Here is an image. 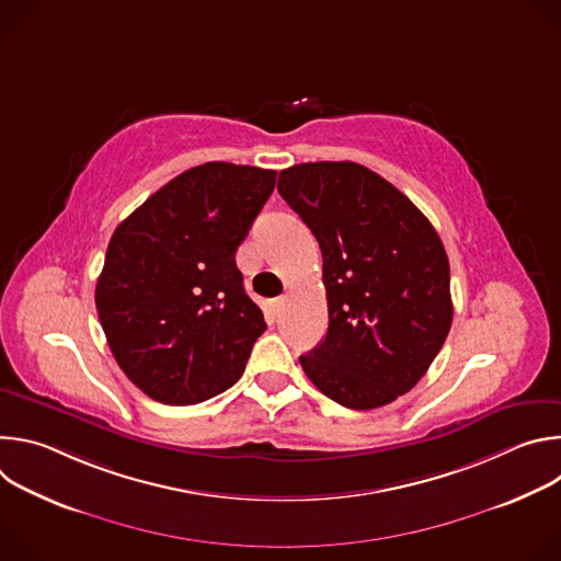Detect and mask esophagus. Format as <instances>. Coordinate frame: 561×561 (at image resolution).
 <instances>
[{
  "label": "esophagus",
  "instance_id": "1",
  "mask_svg": "<svg viewBox=\"0 0 561 561\" xmlns=\"http://www.w3.org/2000/svg\"><path fill=\"white\" fill-rule=\"evenodd\" d=\"M271 306H273V312H275V314H279V312L284 310V306H286V297H277V299H273V304H271Z\"/></svg>",
  "mask_w": 561,
  "mask_h": 561
}]
</instances>
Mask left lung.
I'll return each mask as SVG.
<instances>
[{
    "label": "left lung",
    "mask_w": 561,
    "mask_h": 561,
    "mask_svg": "<svg viewBox=\"0 0 561 561\" xmlns=\"http://www.w3.org/2000/svg\"><path fill=\"white\" fill-rule=\"evenodd\" d=\"M279 195L322 249L329 331L299 364L333 402L370 411L409 392L453 324L450 266L424 213L355 162L279 173Z\"/></svg>",
    "instance_id": "left-lung-1"
}]
</instances>
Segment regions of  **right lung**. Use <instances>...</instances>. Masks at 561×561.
I'll return each instance as SVG.
<instances>
[{
    "label": "right lung",
    "instance_id": "1",
    "mask_svg": "<svg viewBox=\"0 0 561 561\" xmlns=\"http://www.w3.org/2000/svg\"><path fill=\"white\" fill-rule=\"evenodd\" d=\"M275 178L208 162L115 228L95 288L98 314L119 368L154 402L199 404L242 377L266 322L234 253Z\"/></svg>",
    "mask_w": 561,
    "mask_h": 561
}]
</instances>
